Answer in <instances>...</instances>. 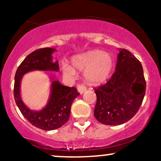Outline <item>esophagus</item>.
<instances>
[{"instance_id":"esophagus-1","label":"esophagus","mask_w":161,"mask_h":161,"mask_svg":"<svg viewBox=\"0 0 161 161\" xmlns=\"http://www.w3.org/2000/svg\"><path fill=\"white\" fill-rule=\"evenodd\" d=\"M77 89H78V92L79 93L82 94L86 91L87 88L86 86H84V85H78V86H77Z\"/></svg>"}]
</instances>
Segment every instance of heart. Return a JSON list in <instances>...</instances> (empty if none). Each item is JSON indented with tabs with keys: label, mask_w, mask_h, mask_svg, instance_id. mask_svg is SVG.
<instances>
[{
	"label": "heart",
	"mask_w": 161,
	"mask_h": 161,
	"mask_svg": "<svg viewBox=\"0 0 161 161\" xmlns=\"http://www.w3.org/2000/svg\"><path fill=\"white\" fill-rule=\"evenodd\" d=\"M72 65L64 64L63 73L69 77L75 76V69L85 72V77L92 84H101L108 79L113 68V60L108 53L94 50L77 55L72 59Z\"/></svg>",
	"instance_id": "b5f03b06"
}]
</instances>
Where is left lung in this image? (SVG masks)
Returning <instances> with one entry per match:
<instances>
[{"label":"left lung","mask_w":161,"mask_h":161,"mask_svg":"<svg viewBox=\"0 0 161 161\" xmlns=\"http://www.w3.org/2000/svg\"><path fill=\"white\" fill-rule=\"evenodd\" d=\"M145 91L141 63L128 50L120 49L115 73L104 85L95 88L96 119L105 125L125 123L139 110Z\"/></svg>","instance_id":"1"}]
</instances>
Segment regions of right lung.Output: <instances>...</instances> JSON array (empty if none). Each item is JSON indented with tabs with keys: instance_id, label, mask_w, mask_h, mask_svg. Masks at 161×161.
<instances>
[{
	"instance_id": "obj_1",
	"label": "right lung",
	"mask_w": 161,
	"mask_h": 161,
	"mask_svg": "<svg viewBox=\"0 0 161 161\" xmlns=\"http://www.w3.org/2000/svg\"><path fill=\"white\" fill-rule=\"evenodd\" d=\"M54 51L51 47H45L29 53L18 66L15 74L14 95L16 104L31 124L43 130H53L65 124L69 118L72 103L79 95L75 87L64 86L58 81H53L49 101L43 110L33 111L23 104L19 92L22 77L32 70L58 71V62H52Z\"/></svg>"
}]
</instances>
